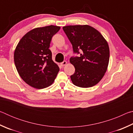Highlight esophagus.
<instances>
[{
  "label": "esophagus",
  "mask_w": 133,
  "mask_h": 133,
  "mask_svg": "<svg viewBox=\"0 0 133 133\" xmlns=\"http://www.w3.org/2000/svg\"><path fill=\"white\" fill-rule=\"evenodd\" d=\"M66 64H67V62L66 61H63V62L60 63V65H61L62 66H64Z\"/></svg>",
  "instance_id": "1"
}]
</instances>
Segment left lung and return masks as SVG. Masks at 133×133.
Returning <instances> with one entry per match:
<instances>
[{
  "instance_id": "1",
  "label": "left lung",
  "mask_w": 133,
  "mask_h": 133,
  "mask_svg": "<svg viewBox=\"0 0 133 133\" xmlns=\"http://www.w3.org/2000/svg\"><path fill=\"white\" fill-rule=\"evenodd\" d=\"M63 29L72 44L73 53L80 54L70 58L75 67V73L70 76L72 83L83 88L94 86L107 71L110 58L107 41L98 30L89 25L66 26Z\"/></svg>"
}]
</instances>
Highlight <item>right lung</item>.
I'll use <instances>...</instances> for the list:
<instances>
[{"label": "right lung", "instance_id": "1", "mask_svg": "<svg viewBox=\"0 0 133 133\" xmlns=\"http://www.w3.org/2000/svg\"><path fill=\"white\" fill-rule=\"evenodd\" d=\"M60 29L50 25L33 29L22 38L15 49L14 62L18 73L34 88L41 89L50 85L59 71L52 60L49 47L51 38Z\"/></svg>", "mask_w": 133, "mask_h": 133}]
</instances>
